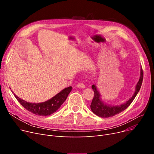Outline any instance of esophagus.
<instances>
[{
    "label": "esophagus",
    "mask_w": 154,
    "mask_h": 154,
    "mask_svg": "<svg viewBox=\"0 0 154 154\" xmlns=\"http://www.w3.org/2000/svg\"><path fill=\"white\" fill-rule=\"evenodd\" d=\"M76 86H77V88H85V85L83 83H78Z\"/></svg>",
    "instance_id": "obj_1"
}]
</instances>
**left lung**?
<instances>
[{
  "label": "left lung",
  "mask_w": 154,
  "mask_h": 154,
  "mask_svg": "<svg viewBox=\"0 0 154 154\" xmlns=\"http://www.w3.org/2000/svg\"><path fill=\"white\" fill-rule=\"evenodd\" d=\"M143 81V70L142 68L140 69V76L139 80L138 81L136 86H135V91L131 97L125 103H122L120 105H110L107 103H105L102 101L101 98V94L95 85H92V89L94 91V97L91 103L90 107L91 111L97 116L101 117V118H108L115 116V115L119 114L125 110L128 106L131 103L135 97L137 96V93L140 90Z\"/></svg>",
  "instance_id": "8db88e82"
}]
</instances>
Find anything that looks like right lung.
<instances>
[{
    "instance_id": "right-lung-1",
    "label": "right lung",
    "mask_w": 154,
    "mask_h": 154,
    "mask_svg": "<svg viewBox=\"0 0 154 154\" xmlns=\"http://www.w3.org/2000/svg\"><path fill=\"white\" fill-rule=\"evenodd\" d=\"M72 88L71 86L66 88L49 100L39 103H29V102L22 100L16 96L13 91L12 93L20 105L28 111L35 114L36 115L48 116L56 112L60 108L65 100H66Z\"/></svg>"
}]
</instances>
